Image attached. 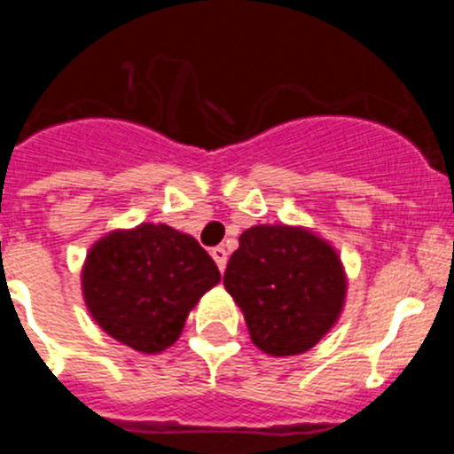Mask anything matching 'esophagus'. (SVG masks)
Here are the masks:
<instances>
[{"label":"esophagus","mask_w":454,"mask_h":454,"mask_svg":"<svg viewBox=\"0 0 454 454\" xmlns=\"http://www.w3.org/2000/svg\"><path fill=\"white\" fill-rule=\"evenodd\" d=\"M211 256H214V262L218 263L220 272H224V266H227V250L218 246V247H214V250H211Z\"/></svg>","instance_id":"obj_1"}]
</instances>
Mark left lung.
<instances>
[{"label": "left lung", "mask_w": 454, "mask_h": 454, "mask_svg": "<svg viewBox=\"0 0 454 454\" xmlns=\"http://www.w3.org/2000/svg\"><path fill=\"white\" fill-rule=\"evenodd\" d=\"M223 282L246 316L252 343L272 356L314 348L346 298V275L332 246L286 224L243 231Z\"/></svg>", "instance_id": "left-lung-1"}]
</instances>
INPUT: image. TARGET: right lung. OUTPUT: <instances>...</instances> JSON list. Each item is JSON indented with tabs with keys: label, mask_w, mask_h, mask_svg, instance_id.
I'll list each match as a JSON object with an SVG mask.
<instances>
[{
	"label": "right lung",
	"mask_w": 454,
	"mask_h": 454,
	"mask_svg": "<svg viewBox=\"0 0 454 454\" xmlns=\"http://www.w3.org/2000/svg\"><path fill=\"white\" fill-rule=\"evenodd\" d=\"M218 282V266L207 250L168 224L145 223L104 236L83 266V298L92 318L138 352L172 346L188 311Z\"/></svg>",
	"instance_id": "right-lung-1"
}]
</instances>
